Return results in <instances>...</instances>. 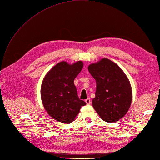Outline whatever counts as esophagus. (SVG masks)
Instances as JSON below:
<instances>
[{"label": "esophagus", "mask_w": 160, "mask_h": 160, "mask_svg": "<svg viewBox=\"0 0 160 160\" xmlns=\"http://www.w3.org/2000/svg\"><path fill=\"white\" fill-rule=\"evenodd\" d=\"M85 102L87 103V104H90L91 103V100L90 98H87L85 100Z\"/></svg>", "instance_id": "obj_1"}]
</instances>
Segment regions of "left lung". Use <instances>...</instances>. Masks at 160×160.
<instances>
[{
	"label": "left lung",
	"instance_id": "obj_1",
	"mask_svg": "<svg viewBox=\"0 0 160 160\" xmlns=\"http://www.w3.org/2000/svg\"><path fill=\"white\" fill-rule=\"evenodd\" d=\"M96 81L95 97L92 103L101 119L115 122L128 112L132 101V90L126 75L114 62L104 58L88 67Z\"/></svg>",
	"mask_w": 160,
	"mask_h": 160
}]
</instances>
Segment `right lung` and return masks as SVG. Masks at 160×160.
Instances as JSON below:
<instances>
[{
  "instance_id": "add662e5",
  "label": "right lung",
  "mask_w": 160,
  "mask_h": 160,
  "mask_svg": "<svg viewBox=\"0 0 160 160\" xmlns=\"http://www.w3.org/2000/svg\"><path fill=\"white\" fill-rule=\"evenodd\" d=\"M82 66L81 61L72 65L60 62L50 70L42 81L41 93L43 106L51 117L63 123L72 122L81 106L86 105L79 99L73 82Z\"/></svg>"
}]
</instances>
